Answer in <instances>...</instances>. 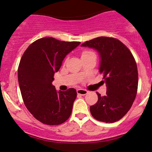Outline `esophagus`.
Here are the masks:
<instances>
[{"label":"esophagus","instance_id":"obj_1","mask_svg":"<svg viewBox=\"0 0 152 152\" xmlns=\"http://www.w3.org/2000/svg\"><path fill=\"white\" fill-rule=\"evenodd\" d=\"M76 91H77L78 94H79V95H81V96H84V95H86V94H88V91H87L86 90H84V89H78Z\"/></svg>","mask_w":152,"mask_h":152}]
</instances>
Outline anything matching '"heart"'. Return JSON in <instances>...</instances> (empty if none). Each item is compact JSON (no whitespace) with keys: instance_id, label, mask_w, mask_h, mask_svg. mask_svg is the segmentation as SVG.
I'll use <instances>...</instances> for the list:
<instances>
[{"instance_id":"heart-1","label":"heart","mask_w":152,"mask_h":152,"mask_svg":"<svg viewBox=\"0 0 152 152\" xmlns=\"http://www.w3.org/2000/svg\"><path fill=\"white\" fill-rule=\"evenodd\" d=\"M91 53V52H89V51H84V52H83V53H82V56L86 55V54H88V53Z\"/></svg>"}]
</instances>
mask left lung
I'll return each instance as SVG.
<instances>
[{
  "mask_svg": "<svg viewBox=\"0 0 152 152\" xmlns=\"http://www.w3.org/2000/svg\"><path fill=\"white\" fill-rule=\"evenodd\" d=\"M81 46L94 48L100 57L99 70L104 74L106 95H98V102L90 106L94 118L113 123L123 117L131 109L138 88V71L129 48L114 38L101 36L86 41Z\"/></svg>",
  "mask_w": 152,
  "mask_h": 152,
  "instance_id": "left-lung-1",
  "label": "left lung"
}]
</instances>
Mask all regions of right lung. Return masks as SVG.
<instances>
[{"label": "right lung", "mask_w": 152, "mask_h": 152, "mask_svg": "<svg viewBox=\"0 0 152 152\" xmlns=\"http://www.w3.org/2000/svg\"><path fill=\"white\" fill-rule=\"evenodd\" d=\"M80 43L40 38L28 47L20 59L18 78L23 100L33 116L45 124H61L71 116L76 89L58 91L52 82L65 57Z\"/></svg>", "instance_id": "obj_1"}]
</instances>
